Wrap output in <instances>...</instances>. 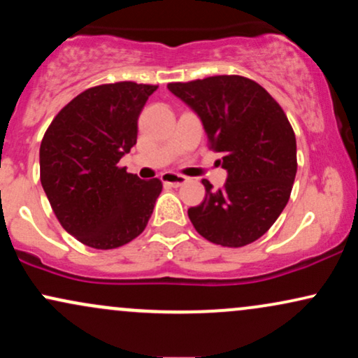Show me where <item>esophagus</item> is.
Masks as SVG:
<instances>
[{
  "label": "esophagus",
  "mask_w": 358,
  "mask_h": 358,
  "mask_svg": "<svg viewBox=\"0 0 358 358\" xmlns=\"http://www.w3.org/2000/svg\"><path fill=\"white\" fill-rule=\"evenodd\" d=\"M187 176L178 175V173H163L162 182L165 185H171V187H182V185L187 182Z\"/></svg>",
  "instance_id": "obj_1"
}]
</instances>
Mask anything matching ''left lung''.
Listing matches in <instances>:
<instances>
[{
    "label": "left lung",
    "mask_w": 358,
    "mask_h": 358,
    "mask_svg": "<svg viewBox=\"0 0 358 358\" xmlns=\"http://www.w3.org/2000/svg\"><path fill=\"white\" fill-rule=\"evenodd\" d=\"M202 121L212 150L224 156L227 182L188 208L200 236L224 248L257 241L285 210L296 176V138L285 110L257 82L215 76L168 84Z\"/></svg>",
    "instance_id": "1"
}]
</instances>
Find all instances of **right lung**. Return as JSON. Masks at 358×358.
I'll list each match as a JSON object with an SVG mask.
<instances>
[{
	"label": "right lung",
	"mask_w": 358,
	"mask_h": 358,
	"mask_svg": "<svg viewBox=\"0 0 358 358\" xmlns=\"http://www.w3.org/2000/svg\"><path fill=\"white\" fill-rule=\"evenodd\" d=\"M158 85L90 87L57 114L40 145V182L57 219L94 249H116L145 231L163 185L117 166L136 145L138 117Z\"/></svg>",
	"instance_id": "right-lung-1"
}]
</instances>
